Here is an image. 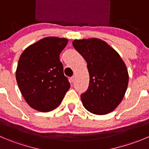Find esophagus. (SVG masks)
Wrapping results in <instances>:
<instances>
[{"label":"esophagus","mask_w":149,"mask_h":149,"mask_svg":"<svg viewBox=\"0 0 149 149\" xmlns=\"http://www.w3.org/2000/svg\"><path fill=\"white\" fill-rule=\"evenodd\" d=\"M69 80H70V83H74V77H70V79H69Z\"/></svg>","instance_id":"1"}]
</instances>
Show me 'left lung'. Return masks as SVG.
Listing matches in <instances>:
<instances>
[{
    "mask_svg": "<svg viewBox=\"0 0 149 149\" xmlns=\"http://www.w3.org/2000/svg\"><path fill=\"white\" fill-rule=\"evenodd\" d=\"M74 47L87 62L89 86L81 94L83 106L96 115L115 110L127 89L129 74L121 56L105 42L99 39L74 40Z\"/></svg>",
    "mask_w": 149,
    "mask_h": 149,
    "instance_id": "left-lung-1",
    "label": "left lung"
}]
</instances>
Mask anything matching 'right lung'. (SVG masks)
<instances>
[{
	"mask_svg": "<svg viewBox=\"0 0 149 149\" xmlns=\"http://www.w3.org/2000/svg\"><path fill=\"white\" fill-rule=\"evenodd\" d=\"M67 43L63 38H44L21 54L17 83L25 101L35 110L43 113L54 110L70 88L59 58Z\"/></svg>",
	"mask_w": 149,
	"mask_h": 149,
	"instance_id": "right-lung-1",
	"label": "right lung"
}]
</instances>
